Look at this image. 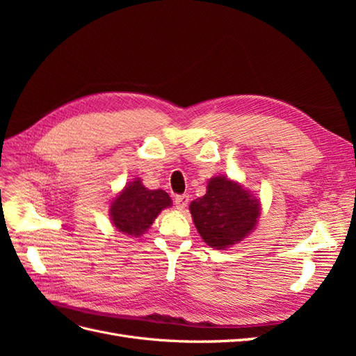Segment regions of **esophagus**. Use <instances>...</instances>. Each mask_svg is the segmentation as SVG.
Listing matches in <instances>:
<instances>
[{
	"instance_id": "obj_1",
	"label": "esophagus",
	"mask_w": 356,
	"mask_h": 356,
	"mask_svg": "<svg viewBox=\"0 0 356 356\" xmlns=\"http://www.w3.org/2000/svg\"><path fill=\"white\" fill-rule=\"evenodd\" d=\"M188 196L187 195H177L175 196V204H177V208L179 209V211H182L184 209L187 204H188Z\"/></svg>"
}]
</instances>
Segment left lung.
Here are the masks:
<instances>
[{"instance_id":"left-lung-1","label":"left lung","mask_w":356,"mask_h":356,"mask_svg":"<svg viewBox=\"0 0 356 356\" xmlns=\"http://www.w3.org/2000/svg\"><path fill=\"white\" fill-rule=\"evenodd\" d=\"M190 212L203 242L224 250L254 230L260 202L229 178L215 177L207 195L190 203Z\"/></svg>"}]
</instances>
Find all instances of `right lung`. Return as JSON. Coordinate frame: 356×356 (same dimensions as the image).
Here are the masks:
<instances>
[{
    "mask_svg": "<svg viewBox=\"0 0 356 356\" xmlns=\"http://www.w3.org/2000/svg\"><path fill=\"white\" fill-rule=\"evenodd\" d=\"M170 204L166 191L148 190L141 179H135L111 203V221L118 232L138 238L149 229L161 209Z\"/></svg>",
    "mask_w": 356,
    "mask_h": 356,
    "instance_id": "1",
    "label": "right lung"
}]
</instances>
